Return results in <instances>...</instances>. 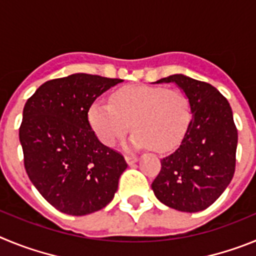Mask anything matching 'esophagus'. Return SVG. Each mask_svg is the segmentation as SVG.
<instances>
[{
    "mask_svg": "<svg viewBox=\"0 0 256 256\" xmlns=\"http://www.w3.org/2000/svg\"><path fill=\"white\" fill-rule=\"evenodd\" d=\"M126 162H128V164L130 165H132V164H134V162H138V156H126Z\"/></svg>",
    "mask_w": 256,
    "mask_h": 256,
    "instance_id": "esophagus-1",
    "label": "esophagus"
}]
</instances>
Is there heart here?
<instances>
[{"instance_id": "obj_1", "label": "heart", "mask_w": 256, "mask_h": 256, "mask_svg": "<svg viewBox=\"0 0 256 256\" xmlns=\"http://www.w3.org/2000/svg\"><path fill=\"white\" fill-rule=\"evenodd\" d=\"M92 130L106 146L124 138L133 126V148L170 150L186 133L191 120L187 96L162 86L133 84L119 88L112 102L96 100L88 110Z\"/></svg>"}]
</instances>
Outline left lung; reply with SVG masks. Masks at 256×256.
Instances as JSON below:
<instances>
[{"label":"left lung","mask_w":256,"mask_h":256,"mask_svg":"<svg viewBox=\"0 0 256 256\" xmlns=\"http://www.w3.org/2000/svg\"><path fill=\"white\" fill-rule=\"evenodd\" d=\"M174 82L186 94L192 118L176 151L162 159L154 194L180 212L206 209L223 194L236 168L237 128L230 102L206 82L174 74L156 83Z\"/></svg>","instance_id":"left-lung-1"}]
</instances>
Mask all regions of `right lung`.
<instances>
[{"label": "right lung", "instance_id": "obj_1", "mask_svg": "<svg viewBox=\"0 0 256 256\" xmlns=\"http://www.w3.org/2000/svg\"><path fill=\"white\" fill-rule=\"evenodd\" d=\"M123 82L76 73L40 86L22 110L24 166L40 195L60 212L86 216L112 200L126 162L101 144L88 122L97 97Z\"/></svg>", "mask_w": 256, "mask_h": 256}]
</instances>
